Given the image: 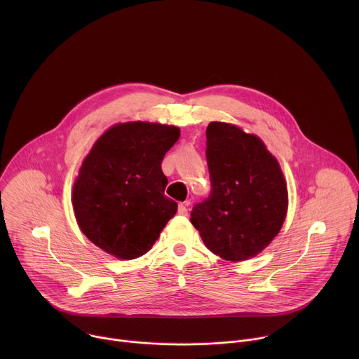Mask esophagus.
Listing matches in <instances>:
<instances>
[{
    "label": "esophagus",
    "mask_w": 359,
    "mask_h": 359,
    "mask_svg": "<svg viewBox=\"0 0 359 359\" xmlns=\"http://www.w3.org/2000/svg\"><path fill=\"white\" fill-rule=\"evenodd\" d=\"M187 201L186 203H180L179 204V209H177V212H179V215H182V216H186L187 215Z\"/></svg>",
    "instance_id": "obj_1"
}]
</instances>
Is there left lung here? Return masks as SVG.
<instances>
[{
    "label": "left lung",
    "instance_id": "8db88e82",
    "mask_svg": "<svg viewBox=\"0 0 359 359\" xmlns=\"http://www.w3.org/2000/svg\"><path fill=\"white\" fill-rule=\"evenodd\" d=\"M206 159L212 190L194 204L190 222L219 257L248 260L271 243L287 215L280 165L257 136L223 122L208 126Z\"/></svg>",
    "mask_w": 359,
    "mask_h": 359
}]
</instances>
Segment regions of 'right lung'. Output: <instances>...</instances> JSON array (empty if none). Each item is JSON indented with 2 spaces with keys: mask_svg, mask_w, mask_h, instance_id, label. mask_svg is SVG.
<instances>
[{
  "mask_svg": "<svg viewBox=\"0 0 359 359\" xmlns=\"http://www.w3.org/2000/svg\"><path fill=\"white\" fill-rule=\"evenodd\" d=\"M180 130L147 122L119 123L102 135L74 184V212L82 233L118 259L147 252L177 203L165 196L162 161Z\"/></svg>",
  "mask_w": 359,
  "mask_h": 359,
  "instance_id": "obj_1",
  "label": "right lung"
}]
</instances>
